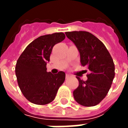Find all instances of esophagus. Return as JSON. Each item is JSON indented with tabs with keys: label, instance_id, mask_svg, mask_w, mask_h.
Returning a JSON list of instances; mask_svg holds the SVG:
<instances>
[{
	"label": "esophagus",
	"instance_id": "obj_1",
	"mask_svg": "<svg viewBox=\"0 0 128 128\" xmlns=\"http://www.w3.org/2000/svg\"><path fill=\"white\" fill-rule=\"evenodd\" d=\"M70 78L69 74H66V79H68Z\"/></svg>",
	"mask_w": 128,
	"mask_h": 128
}]
</instances>
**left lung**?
<instances>
[{
  "label": "left lung",
  "mask_w": 128,
  "mask_h": 128,
  "mask_svg": "<svg viewBox=\"0 0 128 128\" xmlns=\"http://www.w3.org/2000/svg\"><path fill=\"white\" fill-rule=\"evenodd\" d=\"M65 34L80 51L82 66H87L90 71L86 81L76 77L79 86L73 91V96L82 106H94L106 97L112 84L115 75L112 58L104 43L90 33L80 31Z\"/></svg>",
  "instance_id": "8db88e82"
}]
</instances>
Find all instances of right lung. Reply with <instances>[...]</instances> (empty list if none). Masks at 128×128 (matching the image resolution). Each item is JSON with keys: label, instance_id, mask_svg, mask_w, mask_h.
I'll use <instances>...</instances> for the list:
<instances>
[{"label": "right lung", "instance_id": "obj_1", "mask_svg": "<svg viewBox=\"0 0 128 128\" xmlns=\"http://www.w3.org/2000/svg\"><path fill=\"white\" fill-rule=\"evenodd\" d=\"M62 32L45 35L34 40L17 60L15 72L22 93L34 104L46 105L53 102L65 80V73L53 75L46 71V62L55 44L63 41Z\"/></svg>", "mask_w": 128, "mask_h": 128}]
</instances>
